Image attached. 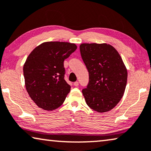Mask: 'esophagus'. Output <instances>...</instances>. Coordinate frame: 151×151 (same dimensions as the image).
<instances>
[{"label": "esophagus", "instance_id": "34e87169", "mask_svg": "<svg viewBox=\"0 0 151 151\" xmlns=\"http://www.w3.org/2000/svg\"><path fill=\"white\" fill-rule=\"evenodd\" d=\"M74 86H76V87H78V82L76 81V82L74 83Z\"/></svg>", "mask_w": 151, "mask_h": 151}]
</instances>
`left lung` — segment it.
Wrapping results in <instances>:
<instances>
[{
	"instance_id": "obj_1",
	"label": "left lung",
	"mask_w": 151,
	"mask_h": 151,
	"mask_svg": "<svg viewBox=\"0 0 151 151\" xmlns=\"http://www.w3.org/2000/svg\"><path fill=\"white\" fill-rule=\"evenodd\" d=\"M80 52L89 73L87 88L82 90L91 109L103 113L113 109L123 96L127 70L120 55L107 44H81Z\"/></svg>"
}]
</instances>
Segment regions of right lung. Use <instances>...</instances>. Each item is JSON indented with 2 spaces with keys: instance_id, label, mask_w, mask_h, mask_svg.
Instances as JSON below:
<instances>
[{
  "instance_id": "obj_1",
  "label": "right lung",
  "mask_w": 151,
  "mask_h": 151,
  "mask_svg": "<svg viewBox=\"0 0 151 151\" xmlns=\"http://www.w3.org/2000/svg\"><path fill=\"white\" fill-rule=\"evenodd\" d=\"M76 48L69 42H44L27 57L23 66L25 87L39 107L52 111L64 102L70 86L64 79L63 61Z\"/></svg>"
}]
</instances>
